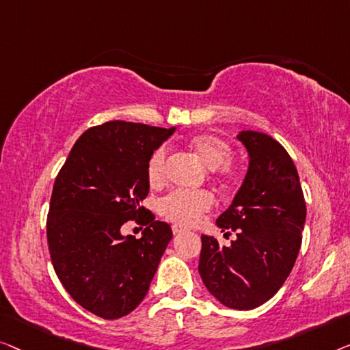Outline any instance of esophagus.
<instances>
[{"label": "esophagus", "mask_w": 350, "mask_h": 350, "mask_svg": "<svg viewBox=\"0 0 350 350\" xmlns=\"http://www.w3.org/2000/svg\"><path fill=\"white\" fill-rule=\"evenodd\" d=\"M184 231H187V228L185 226H182V225H173V233L174 234H180V233H184Z\"/></svg>", "instance_id": "34e87169"}]
</instances>
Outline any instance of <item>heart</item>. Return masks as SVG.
<instances>
[{"mask_svg": "<svg viewBox=\"0 0 350 350\" xmlns=\"http://www.w3.org/2000/svg\"><path fill=\"white\" fill-rule=\"evenodd\" d=\"M187 146L208 170H219V176L228 180L238 177V170L228 165L231 149L224 139L213 135H196L189 139ZM166 168H168V154L165 147H159L150 155L146 168L147 180L152 187H161L165 184ZM213 204L214 198L208 191L174 190L160 201V213L173 222L190 225L213 208Z\"/></svg>", "mask_w": 350, "mask_h": 350, "instance_id": "obj_1", "label": "heart"}]
</instances>
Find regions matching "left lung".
I'll return each mask as SVG.
<instances>
[{
	"label": "left lung",
	"mask_w": 350,
	"mask_h": 350,
	"mask_svg": "<svg viewBox=\"0 0 350 350\" xmlns=\"http://www.w3.org/2000/svg\"><path fill=\"white\" fill-rule=\"evenodd\" d=\"M249 155L247 173L217 226L236 231L231 245L201 236L198 271L226 308L249 311L267 303L288 278L306 220V203L287 150L260 131L238 133Z\"/></svg>",
	"instance_id": "obj_1"
}]
</instances>
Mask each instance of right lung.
Wrapping results in <instances>:
<instances>
[{
    "label": "right lung",
    "mask_w": 350,
    "mask_h": 350,
    "mask_svg": "<svg viewBox=\"0 0 350 350\" xmlns=\"http://www.w3.org/2000/svg\"><path fill=\"white\" fill-rule=\"evenodd\" d=\"M176 131L114 120L76 141L58 173L47 215L53 269L77 304L114 321L135 311L150 287L173 230L141 206L150 155ZM139 240L121 233L128 219ZM142 228V226H141Z\"/></svg>",
    "instance_id": "add662e5"
}]
</instances>
